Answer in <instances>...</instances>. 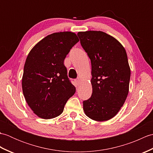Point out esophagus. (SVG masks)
Listing matches in <instances>:
<instances>
[{
    "label": "esophagus",
    "mask_w": 153,
    "mask_h": 153,
    "mask_svg": "<svg viewBox=\"0 0 153 153\" xmlns=\"http://www.w3.org/2000/svg\"><path fill=\"white\" fill-rule=\"evenodd\" d=\"M75 82H76L77 85H79L80 83H81V81H80V79L79 78H77L76 80H75Z\"/></svg>",
    "instance_id": "esophagus-1"
}]
</instances>
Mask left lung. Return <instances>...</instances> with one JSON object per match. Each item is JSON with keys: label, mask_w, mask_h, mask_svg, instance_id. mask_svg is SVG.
Masks as SVG:
<instances>
[{"label": "left lung", "mask_w": 153, "mask_h": 153, "mask_svg": "<svg viewBox=\"0 0 153 153\" xmlns=\"http://www.w3.org/2000/svg\"><path fill=\"white\" fill-rule=\"evenodd\" d=\"M91 62L93 93L83 102L89 118L98 122L114 117L129 92L131 71L125 48L114 37L100 31L77 33Z\"/></svg>", "instance_id": "8db88e82"}]
</instances>
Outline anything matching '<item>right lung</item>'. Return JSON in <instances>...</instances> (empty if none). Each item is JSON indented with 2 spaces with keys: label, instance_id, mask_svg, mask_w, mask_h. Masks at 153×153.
<instances>
[{
  "label": "right lung",
  "instance_id": "right-lung-1",
  "mask_svg": "<svg viewBox=\"0 0 153 153\" xmlns=\"http://www.w3.org/2000/svg\"><path fill=\"white\" fill-rule=\"evenodd\" d=\"M78 41L73 32L54 33L41 40L29 53L22 90L27 105L39 118L51 119L60 115L68 100L76 92L64 61Z\"/></svg>",
  "mask_w": 153,
  "mask_h": 153
}]
</instances>
